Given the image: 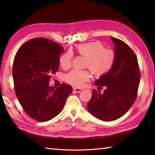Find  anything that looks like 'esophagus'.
Returning <instances> with one entry per match:
<instances>
[{
  "mask_svg": "<svg viewBox=\"0 0 155 155\" xmlns=\"http://www.w3.org/2000/svg\"><path fill=\"white\" fill-rule=\"evenodd\" d=\"M73 90L76 92V93H80V92L82 91V88H73Z\"/></svg>",
  "mask_w": 155,
  "mask_h": 155,
  "instance_id": "34e87169",
  "label": "esophagus"
}]
</instances>
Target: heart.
<instances>
[{"instance_id":"obj_1","label":"heart","mask_w":155,"mask_h":155,"mask_svg":"<svg viewBox=\"0 0 155 155\" xmlns=\"http://www.w3.org/2000/svg\"><path fill=\"white\" fill-rule=\"evenodd\" d=\"M75 51L78 54L86 58L84 67L88 68L93 75L101 77L109 72L116 61V53L110 48L104 47L99 41L89 42L76 46ZM73 54L68 51L62 54L59 64L63 69L70 68ZM66 81L76 87H82L85 82L90 81L91 75L87 71L72 70L66 75Z\"/></svg>"}]
</instances>
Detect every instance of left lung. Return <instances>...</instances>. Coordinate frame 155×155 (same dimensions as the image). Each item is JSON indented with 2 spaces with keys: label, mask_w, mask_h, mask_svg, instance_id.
<instances>
[{
  "label": "left lung",
  "mask_w": 155,
  "mask_h": 155,
  "mask_svg": "<svg viewBox=\"0 0 155 155\" xmlns=\"http://www.w3.org/2000/svg\"><path fill=\"white\" fill-rule=\"evenodd\" d=\"M114 45L116 61L111 70L94 83L98 88L104 87L103 93L93 90L87 109L98 119L117 120L127 113L135 101L140 72L137 58L129 46L111 37Z\"/></svg>",
  "instance_id": "obj_1"
}]
</instances>
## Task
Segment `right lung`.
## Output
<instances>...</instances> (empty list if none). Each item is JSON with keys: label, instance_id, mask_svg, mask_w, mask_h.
<instances>
[{"label": "right lung", "instance_id": "obj_1", "mask_svg": "<svg viewBox=\"0 0 155 155\" xmlns=\"http://www.w3.org/2000/svg\"><path fill=\"white\" fill-rule=\"evenodd\" d=\"M63 47L45 38L31 39L16 52L12 66L15 93L28 116L38 122L52 119L61 113L72 88L62 83L49 86L58 71Z\"/></svg>", "mask_w": 155, "mask_h": 155}]
</instances>
